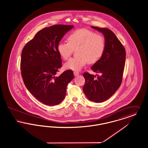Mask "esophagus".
I'll use <instances>...</instances> for the list:
<instances>
[{"label": "esophagus", "mask_w": 148, "mask_h": 148, "mask_svg": "<svg viewBox=\"0 0 148 148\" xmlns=\"http://www.w3.org/2000/svg\"><path fill=\"white\" fill-rule=\"evenodd\" d=\"M79 74V73L77 71H74V75L75 77H77Z\"/></svg>", "instance_id": "esophagus-1"}]
</instances>
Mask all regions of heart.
Here are the masks:
<instances>
[{"label": "heart", "instance_id": "b5f03b06", "mask_svg": "<svg viewBox=\"0 0 148 148\" xmlns=\"http://www.w3.org/2000/svg\"><path fill=\"white\" fill-rule=\"evenodd\" d=\"M67 42H59L57 51L62 58L67 60L73 50L77 49V56L71 58L64 64L65 69L71 71L80 70L87 62L97 63L106 49V40L103 35L87 29L73 31L68 36Z\"/></svg>", "mask_w": 148, "mask_h": 148}]
</instances>
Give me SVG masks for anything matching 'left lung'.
Wrapping results in <instances>:
<instances>
[{
  "label": "left lung",
  "mask_w": 148,
  "mask_h": 148,
  "mask_svg": "<svg viewBox=\"0 0 148 148\" xmlns=\"http://www.w3.org/2000/svg\"><path fill=\"white\" fill-rule=\"evenodd\" d=\"M102 33L106 40V49L101 58L91 68L101 73L98 77L85 72L83 88L90 101L101 103L110 98L119 88L124 69L126 52L124 46L113 32L108 29L92 27Z\"/></svg>",
  "instance_id": "8db88e82"
}]
</instances>
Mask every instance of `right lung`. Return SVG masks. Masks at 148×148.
<instances>
[{"label": "right lung", "instance_id": "obj_1", "mask_svg": "<svg viewBox=\"0 0 148 148\" xmlns=\"http://www.w3.org/2000/svg\"><path fill=\"white\" fill-rule=\"evenodd\" d=\"M73 25H54L39 31L23 48L21 69L24 83L30 92L47 106H56L65 97L74 78L73 71L56 73L62 66L57 45Z\"/></svg>", "mask_w": 148, "mask_h": 148}]
</instances>
